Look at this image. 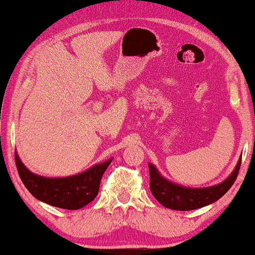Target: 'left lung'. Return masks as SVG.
Returning a JSON list of instances; mask_svg holds the SVG:
<instances>
[{
  "label": "left lung",
  "instance_id": "obj_1",
  "mask_svg": "<svg viewBox=\"0 0 255 255\" xmlns=\"http://www.w3.org/2000/svg\"><path fill=\"white\" fill-rule=\"evenodd\" d=\"M241 159L228 178L221 183L206 188H188L173 183L163 178L151 163L149 167V188L161 205L175 211H192L213 204L225 195L233 185L240 169Z\"/></svg>",
  "mask_w": 255,
  "mask_h": 255
}]
</instances>
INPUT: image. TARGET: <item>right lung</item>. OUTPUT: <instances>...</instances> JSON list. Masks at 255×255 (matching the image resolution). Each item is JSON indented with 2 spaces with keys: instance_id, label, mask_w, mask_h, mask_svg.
Returning a JSON list of instances; mask_svg holds the SVG:
<instances>
[{
  "instance_id": "obj_1",
  "label": "right lung",
  "mask_w": 255,
  "mask_h": 255,
  "mask_svg": "<svg viewBox=\"0 0 255 255\" xmlns=\"http://www.w3.org/2000/svg\"><path fill=\"white\" fill-rule=\"evenodd\" d=\"M18 175L37 200L63 209H80L92 202L99 193L100 182L112 159L90 167L86 172L66 178H46L31 173L15 153Z\"/></svg>"
}]
</instances>
